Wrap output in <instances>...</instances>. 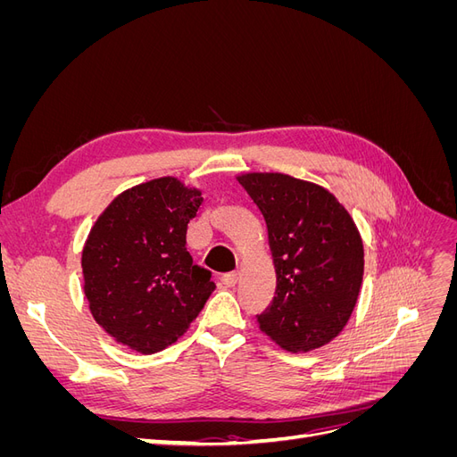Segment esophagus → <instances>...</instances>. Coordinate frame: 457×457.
<instances>
[{"label": "esophagus", "instance_id": "esophagus-1", "mask_svg": "<svg viewBox=\"0 0 457 457\" xmlns=\"http://www.w3.org/2000/svg\"><path fill=\"white\" fill-rule=\"evenodd\" d=\"M220 282H223L228 287H232L234 284H238V272H227V274H223V276H220Z\"/></svg>", "mask_w": 457, "mask_h": 457}]
</instances>
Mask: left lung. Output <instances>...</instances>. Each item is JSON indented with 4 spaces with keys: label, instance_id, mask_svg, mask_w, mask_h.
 <instances>
[{
    "label": "left lung",
    "instance_id": "8db88e82",
    "mask_svg": "<svg viewBox=\"0 0 457 457\" xmlns=\"http://www.w3.org/2000/svg\"><path fill=\"white\" fill-rule=\"evenodd\" d=\"M238 183L269 230L276 294L257 314L262 334L287 351H312L339 336L356 305L364 247L354 220L326 188L284 173H247Z\"/></svg>",
    "mask_w": 457,
    "mask_h": 457
}]
</instances>
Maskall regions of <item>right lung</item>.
I'll return each instance as SVG.
<instances>
[{
  "label": "right lung",
  "mask_w": 457,
  "mask_h": 457,
  "mask_svg": "<svg viewBox=\"0 0 457 457\" xmlns=\"http://www.w3.org/2000/svg\"><path fill=\"white\" fill-rule=\"evenodd\" d=\"M202 192L173 177L133 187L96 219L81 253L96 324L152 354L181 337L210 299L212 272L192 262L187 228Z\"/></svg>",
  "instance_id": "1"
}]
</instances>
